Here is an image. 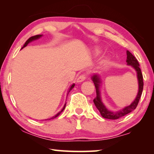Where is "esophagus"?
<instances>
[{"label": "esophagus", "instance_id": "obj_1", "mask_svg": "<svg viewBox=\"0 0 154 154\" xmlns=\"http://www.w3.org/2000/svg\"><path fill=\"white\" fill-rule=\"evenodd\" d=\"M85 79V75H81L80 76L78 77V78L77 79V83H81L83 82Z\"/></svg>", "mask_w": 154, "mask_h": 154}]
</instances>
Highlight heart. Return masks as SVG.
<instances>
[{
  "mask_svg": "<svg viewBox=\"0 0 154 154\" xmlns=\"http://www.w3.org/2000/svg\"><path fill=\"white\" fill-rule=\"evenodd\" d=\"M102 49H100V48H95L94 49H93V54L94 56H98V55H100V54L102 53ZM108 61V58H105V59L103 60V62H102V64H105L106 62Z\"/></svg>",
  "mask_w": 154,
  "mask_h": 154,
  "instance_id": "obj_1",
  "label": "heart"
}]
</instances>
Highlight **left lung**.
Masks as SVG:
<instances>
[{
	"label": "left lung",
	"mask_w": 154,
	"mask_h": 154,
	"mask_svg": "<svg viewBox=\"0 0 154 154\" xmlns=\"http://www.w3.org/2000/svg\"><path fill=\"white\" fill-rule=\"evenodd\" d=\"M126 62L128 66H130L133 68L134 71L137 72V77L138 80V85H139V89H138V93L136 98L132 101V103L128 106H126L125 107L122 108L120 110L118 111H111L109 110L106 107V106L103 103L102 99L100 96V88H101V79L98 75L95 74L91 77L93 83H94L96 88V97L94 99V103L97 108L98 110L100 112L101 116L104 118L109 119H117L122 118L126 115L128 114L136 109L137 106L139 103L140 96L142 94L143 89V75L140 69L139 68V64L135 57L130 53L129 51H126Z\"/></svg>",
	"instance_id": "obj_1"
}]
</instances>
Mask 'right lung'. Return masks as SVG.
I'll return each mask as SVG.
<instances>
[{"label": "right lung", "instance_id": "add662e5", "mask_svg": "<svg viewBox=\"0 0 154 154\" xmlns=\"http://www.w3.org/2000/svg\"><path fill=\"white\" fill-rule=\"evenodd\" d=\"M42 36H43V35H36V36H31L30 38H28V39L26 41V43H24V46L22 47V49H23L24 48H25V47H26V46L28 45V44H29V43H31V42H32V41H36V40H38V39H39L40 38L42 37ZM74 87H75V83H73V84H72V85H71V87H70L69 91H68L67 96H68V94H69V93L70 92V91L72 90V88H73ZM66 103H65L64 105V106H63V108L62 109V110H61L60 111H59L58 113H57L56 115H55V116H54L52 117V118H49V119H49V120H50V119H54V118H57V117H58V116H59V115L60 114V113H62V112L64 110L65 107H66Z\"/></svg>", "mask_w": 154, "mask_h": 154}]
</instances>
